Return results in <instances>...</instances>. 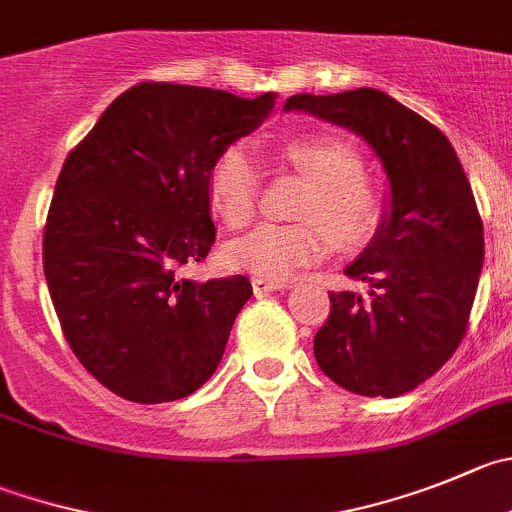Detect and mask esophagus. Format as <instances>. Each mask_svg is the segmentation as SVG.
<instances>
[{
    "label": "esophagus",
    "instance_id": "obj_1",
    "mask_svg": "<svg viewBox=\"0 0 512 512\" xmlns=\"http://www.w3.org/2000/svg\"><path fill=\"white\" fill-rule=\"evenodd\" d=\"M251 286H253V291H256V294H259V296H264V294H271V291L289 289V284H286V281L261 279V276H253V279H251Z\"/></svg>",
    "mask_w": 512,
    "mask_h": 512
}]
</instances>
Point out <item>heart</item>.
<instances>
[{"label":"heart","instance_id":"obj_1","mask_svg":"<svg viewBox=\"0 0 512 512\" xmlns=\"http://www.w3.org/2000/svg\"><path fill=\"white\" fill-rule=\"evenodd\" d=\"M284 163L311 180L296 223H261L226 246L233 269L281 281L324 261L342 248L369 243L382 223L379 193L364 183L362 155L334 135H301L279 148ZM261 168L243 145H228L208 170V201L228 228H241L256 216Z\"/></svg>","mask_w":512,"mask_h":512}]
</instances>
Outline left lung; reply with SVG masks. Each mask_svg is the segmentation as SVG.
<instances>
[{
    "instance_id": "obj_1",
    "label": "left lung",
    "mask_w": 512,
    "mask_h": 512,
    "mask_svg": "<svg viewBox=\"0 0 512 512\" xmlns=\"http://www.w3.org/2000/svg\"><path fill=\"white\" fill-rule=\"evenodd\" d=\"M304 110L362 135L389 178V216L344 269L369 296L329 294L314 337L321 372L364 397H399L430 379L465 337L485 259L483 221L450 140L372 87L294 95Z\"/></svg>"
}]
</instances>
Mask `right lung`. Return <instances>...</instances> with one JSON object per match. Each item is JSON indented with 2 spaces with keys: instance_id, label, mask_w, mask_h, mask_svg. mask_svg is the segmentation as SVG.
Returning <instances> with one entry per match:
<instances>
[{
  "instance_id": "1",
  "label": "right lung",
  "mask_w": 512,
  "mask_h": 512,
  "mask_svg": "<svg viewBox=\"0 0 512 512\" xmlns=\"http://www.w3.org/2000/svg\"><path fill=\"white\" fill-rule=\"evenodd\" d=\"M276 95L140 82L67 155L42 264L67 344L118 397L158 405L211 379L253 289L180 276L216 241L208 170L259 128Z\"/></svg>"
}]
</instances>
